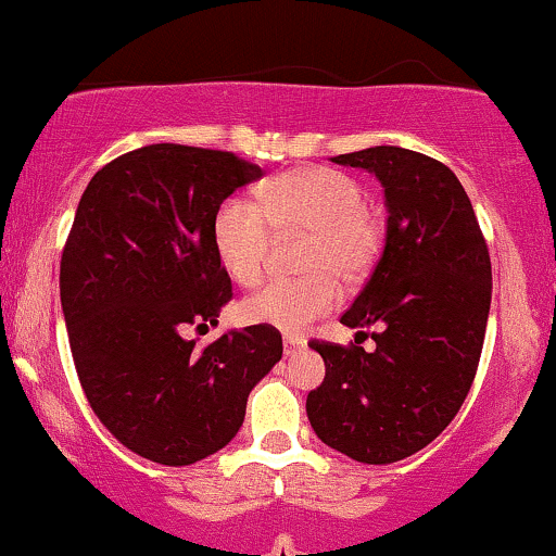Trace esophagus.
Listing matches in <instances>:
<instances>
[{"mask_svg":"<svg viewBox=\"0 0 556 556\" xmlns=\"http://www.w3.org/2000/svg\"><path fill=\"white\" fill-rule=\"evenodd\" d=\"M305 346V341L300 339V336H285V354L287 356H292V354H298V351Z\"/></svg>","mask_w":556,"mask_h":556,"instance_id":"obj_1","label":"esophagus"}]
</instances>
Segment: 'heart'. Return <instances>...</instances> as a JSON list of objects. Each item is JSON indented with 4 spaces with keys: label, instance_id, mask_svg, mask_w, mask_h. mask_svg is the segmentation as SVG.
Wrapping results in <instances>:
<instances>
[{
    "label": "heart",
    "instance_id": "heart-1",
    "mask_svg": "<svg viewBox=\"0 0 556 556\" xmlns=\"http://www.w3.org/2000/svg\"><path fill=\"white\" fill-rule=\"evenodd\" d=\"M354 177L330 166H302L266 181L258 205L228 197L213 217V241L223 269L254 287L269 269L274 233L307 236L300 279H279L245 298L238 315L249 326L302 333L341 302V285H359L382 251V220L367 210Z\"/></svg>",
    "mask_w": 556,
    "mask_h": 556
}]
</instances>
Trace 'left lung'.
<instances>
[{
	"label": "left lung",
	"mask_w": 556,
	"mask_h": 556,
	"mask_svg": "<svg viewBox=\"0 0 556 556\" xmlns=\"http://www.w3.org/2000/svg\"><path fill=\"white\" fill-rule=\"evenodd\" d=\"M333 161L367 168L384 187V251L341 315L349 328L375 326L377 346L311 341L326 379L305 407L323 444L364 465H392L431 444L465 403L482 354L493 269L472 202L441 161L397 146Z\"/></svg>",
	"instance_id": "obj_1"
}]
</instances>
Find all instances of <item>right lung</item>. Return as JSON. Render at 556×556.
<instances>
[{
    "instance_id": "1",
    "label": "right lung",
    "mask_w": 556,
    "mask_h": 556,
    "mask_svg": "<svg viewBox=\"0 0 556 556\" xmlns=\"http://www.w3.org/2000/svg\"><path fill=\"white\" fill-rule=\"evenodd\" d=\"M262 168L230 151L153 143L91 177L61 256L76 375L102 426L143 459L185 467L238 433L245 400L282 359L277 328L197 346L233 298L213 217Z\"/></svg>"
}]
</instances>
